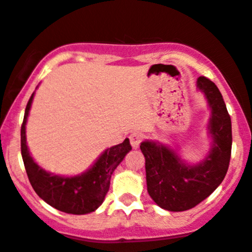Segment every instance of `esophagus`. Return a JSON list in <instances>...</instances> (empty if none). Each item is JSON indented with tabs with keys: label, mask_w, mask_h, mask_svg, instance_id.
Masks as SVG:
<instances>
[{
	"label": "esophagus",
	"mask_w": 252,
	"mask_h": 252,
	"mask_svg": "<svg viewBox=\"0 0 252 252\" xmlns=\"http://www.w3.org/2000/svg\"><path fill=\"white\" fill-rule=\"evenodd\" d=\"M129 139H130V144H131V147H133V149H138L140 145V143H142V140H143V135L140 133H133V134H130Z\"/></svg>",
	"instance_id": "esophagus-1"
}]
</instances>
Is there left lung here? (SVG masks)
Wrapping results in <instances>:
<instances>
[{"label":"left lung","mask_w":252,"mask_h":252,"mask_svg":"<svg viewBox=\"0 0 252 252\" xmlns=\"http://www.w3.org/2000/svg\"><path fill=\"white\" fill-rule=\"evenodd\" d=\"M196 87L203 92L211 110L208 133L209 154L197 164H188L176 150L159 142L145 140L140 150L145 157L147 188L155 204L168 211L194 208L221 184L231 157V119L222 95L214 82L199 77Z\"/></svg>","instance_id":"1"}]
</instances>
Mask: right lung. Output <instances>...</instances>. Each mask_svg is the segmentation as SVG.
<instances>
[{
    "label": "right lung",
    "mask_w": 252,
    "mask_h": 252,
    "mask_svg": "<svg viewBox=\"0 0 252 252\" xmlns=\"http://www.w3.org/2000/svg\"><path fill=\"white\" fill-rule=\"evenodd\" d=\"M33 97L32 93L21 126V153L31 185L42 200L63 213L83 215L97 210L109 190L113 171L131 150L129 139L105 149L95 163L79 175L62 176L48 173L31 157L26 142V123Z\"/></svg>",
    "instance_id": "add662e5"
}]
</instances>
